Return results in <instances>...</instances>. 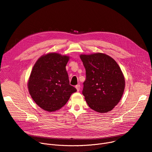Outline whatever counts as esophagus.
I'll list each match as a JSON object with an SVG mask.
<instances>
[{"label": "esophagus", "instance_id": "34e87169", "mask_svg": "<svg viewBox=\"0 0 152 152\" xmlns=\"http://www.w3.org/2000/svg\"><path fill=\"white\" fill-rule=\"evenodd\" d=\"M75 88H76V89H77V91H79L80 90V85H77L75 86Z\"/></svg>", "mask_w": 152, "mask_h": 152}]
</instances>
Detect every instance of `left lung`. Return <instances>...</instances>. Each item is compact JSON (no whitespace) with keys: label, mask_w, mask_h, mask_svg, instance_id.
<instances>
[{"label":"left lung","mask_w":152,"mask_h":152,"mask_svg":"<svg viewBox=\"0 0 152 152\" xmlns=\"http://www.w3.org/2000/svg\"><path fill=\"white\" fill-rule=\"evenodd\" d=\"M86 70L82 93L90 107L99 113L112 110L121 99L125 80L118 64L102 53L80 55Z\"/></svg>","instance_id":"8db88e82"}]
</instances>
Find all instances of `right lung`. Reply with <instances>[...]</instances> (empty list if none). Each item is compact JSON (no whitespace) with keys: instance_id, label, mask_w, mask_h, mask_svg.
Returning <instances> with one entry per match:
<instances>
[{"instance_id":"1","label":"right lung","mask_w":152,"mask_h":152,"mask_svg":"<svg viewBox=\"0 0 152 152\" xmlns=\"http://www.w3.org/2000/svg\"><path fill=\"white\" fill-rule=\"evenodd\" d=\"M69 56L58 53L42 55L35 62L28 82L29 94L43 110L61 109L76 88L70 85L66 66Z\"/></svg>"}]
</instances>
